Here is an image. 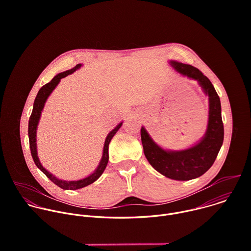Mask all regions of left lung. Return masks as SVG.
<instances>
[{
	"label": "left lung",
	"instance_id": "obj_1",
	"mask_svg": "<svg viewBox=\"0 0 251 251\" xmlns=\"http://www.w3.org/2000/svg\"><path fill=\"white\" fill-rule=\"evenodd\" d=\"M171 66L188 78L197 80L208 97V121L204 136L194 146L178 151L165 150L141 128L144 154L150 165L163 176L176 181H189L203 175L214 163L224 142V123L220 97L209 79L198 68L170 60Z\"/></svg>",
	"mask_w": 251,
	"mask_h": 251
}]
</instances>
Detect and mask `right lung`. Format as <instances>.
<instances>
[{
	"label": "right lung",
	"mask_w": 251,
	"mask_h": 251,
	"mask_svg": "<svg viewBox=\"0 0 251 251\" xmlns=\"http://www.w3.org/2000/svg\"><path fill=\"white\" fill-rule=\"evenodd\" d=\"M81 63L77 64L76 66H75L74 68H71L69 70L63 71V73H60L58 75H56L49 83L45 84L38 92L37 97L34 99L33 102V107H32V112L31 115L29 117L28 120V140H29V148H30V153H31V157L33 159L34 164L37 165V167L50 178V180L55 184L56 186H58L59 188L63 189V190H78L81 188H84L92 183H94L96 180H98L99 176L103 174L107 163H108L109 160V154H108V148H109V143L111 141V139L113 138V136L116 134V132L120 129V127L122 126L123 122H120L112 131H110V133L107 135L105 142H104V147H103V153H102V158L99 162V165L97 166V168L95 169V171L90 174L88 176L81 178V180H77V181H65V180H60V178L56 177L54 175H52L51 173H50L48 170H46L42 163L40 162V159L38 157V150H37V129H38V125L41 119V115H42V111L45 107V104L49 98V96L51 94V92L54 90V88L57 86V84L59 83L60 79L67 76L68 75L74 74L75 71L78 68L81 67Z\"/></svg>",
	"instance_id": "1"
}]
</instances>
